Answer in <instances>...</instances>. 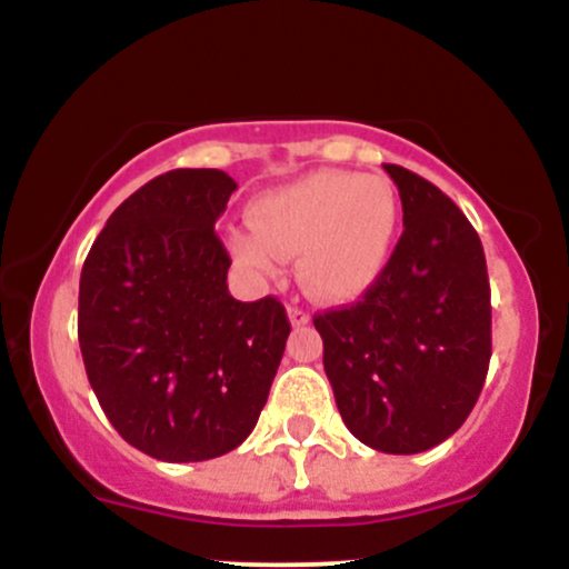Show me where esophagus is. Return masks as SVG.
<instances>
[{
    "instance_id": "esophagus-1",
    "label": "esophagus",
    "mask_w": 569,
    "mask_h": 569,
    "mask_svg": "<svg viewBox=\"0 0 569 569\" xmlns=\"http://www.w3.org/2000/svg\"><path fill=\"white\" fill-rule=\"evenodd\" d=\"M289 321H291V326H307V323H310V312L302 310V307L291 305L289 307Z\"/></svg>"
}]
</instances>
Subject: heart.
Listing matches in <instances>:
<instances>
[{"label": "heart", "mask_w": 569, "mask_h": 569, "mask_svg": "<svg viewBox=\"0 0 569 569\" xmlns=\"http://www.w3.org/2000/svg\"><path fill=\"white\" fill-rule=\"evenodd\" d=\"M253 230H230L234 262L276 272L299 257V280L323 302H350L377 283L393 257L401 200L385 176L316 171L251 202Z\"/></svg>", "instance_id": "obj_1"}]
</instances>
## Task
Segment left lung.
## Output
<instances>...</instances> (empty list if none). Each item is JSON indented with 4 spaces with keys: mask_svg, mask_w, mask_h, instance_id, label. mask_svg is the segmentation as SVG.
<instances>
[{
    "mask_svg": "<svg viewBox=\"0 0 569 569\" xmlns=\"http://www.w3.org/2000/svg\"><path fill=\"white\" fill-rule=\"evenodd\" d=\"M385 171L403 206L393 257L361 302L312 323L350 433L377 452L417 455L471 415L492 356V307L466 213L422 176Z\"/></svg>",
    "mask_w": 569,
    "mask_h": 569,
    "instance_id": "obj_1",
    "label": "left lung"
}]
</instances>
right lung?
I'll return each instance as SVG.
<instances>
[{
    "label": "right lung",
    "instance_id": "obj_1",
    "mask_svg": "<svg viewBox=\"0 0 569 569\" xmlns=\"http://www.w3.org/2000/svg\"><path fill=\"white\" fill-rule=\"evenodd\" d=\"M234 189L217 168L162 173L117 208L82 264L90 388L130 447L166 462L248 439L291 331L278 299L238 302L227 289L213 224Z\"/></svg>",
    "mask_w": 569,
    "mask_h": 569
}]
</instances>
